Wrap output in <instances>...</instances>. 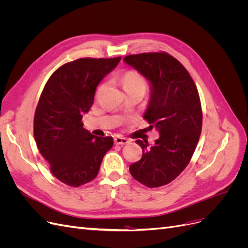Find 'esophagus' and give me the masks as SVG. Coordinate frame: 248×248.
Here are the masks:
<instances>
[{
  "mask_svg": "<svg viewBox=\"0 0 248 248\" xmlns=\"http://www.w3.org/2000/svg\"><path fill=\"white\" fill-rule=\"evenodd\" d=\"M114 140H115L116 145H126V144H128V142H129L128 140L125 139V138H122V137H117V138H115Z\"/></svg>",
  "mask_w": 248,
  "mask_h": 248,
  "instance_id": "obj_1",
  "label": "esophagus"
}]
</instances>
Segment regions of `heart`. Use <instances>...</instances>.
I'll return each instance as SVG.
<instances>
[{
  "label": "heart",
  "mask_w": 248,
  "mask_h": 248,
  "mask_svg": "<svg viewBox=\"0 0 248 248\" xmlns=\"http://www.w3.org/2000/svg\"><path fill=\"white\" fill-rule=\"evenodd\" d=\"M124 91L128 90H144L146 91L147 80L138 71H128L124 74L122 79Z\"/></svg>",
  "instance_id": "b5f03b06"
}]
</instances>
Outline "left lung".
Segmentation results:
<instances>
[{
  "label": "left lung",
  "mask_w": 248,
  "mask_h": 248,
  "mask_svg": "<svg viewBox=\"0 0 248 248\" xmlns=\"http://www.w3.org/2000/svg\"><path fill=\"white\" fill-rule=\"evenodd\" d=\"M124 62L151 85L144 119L159 132L152 146L136 140L142 156L129 167L130 174L147 187L163 186L184 170L199 142L202 114L198 89L185 67L164 51L129 55Z\"/></svg>",
  "instance_id": "left-lung-1"
}]
</instances>
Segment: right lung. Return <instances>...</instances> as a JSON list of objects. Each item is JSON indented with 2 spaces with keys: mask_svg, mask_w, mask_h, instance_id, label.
I'll return each instance as SVG.
<instances>
[{
  "mask_svg": "<svg viewBox=\"0 0 248 248\" xmlns=\"http://www.w3.org/2000/svg\"><path fill=\"white\" fill-rule=\"evenodd\" d=\"M121 57L81 58L58 68L43 88L34 116V138L49 170L62 183L84 185L98 175L111 137H95L82 127L95 90Z\"/></svg>",
  "mask_w": 248,
  "mask_h": 248,
  "instance_id": "right-lung-1",
  "label": "right lung"
}]
</instances>
